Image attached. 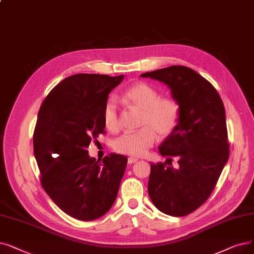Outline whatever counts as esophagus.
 Here are the masks:
<instances>
[{"label": "esophagus", "mask_w": 254, "mask_h": 254, "mask_svg": "<svg viewBox=\"0 0 254 254\" xmlns=\"http://www.w3.org/2000/svg\"><path fill=\"white\" fill-rule=\"evenodd\" d=\"M137 161H138V159H136V158H128V159H127V163H128L129 165L136 163Z\"/></svg>", "instance_id": "34e87169"}]
</instances>
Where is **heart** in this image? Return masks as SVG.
I'll list each match as a JSON object with an SVG mask.
<instances>
[{
	"label": "heart",
	"instance_id": "b5f03b06",
	"mask_svg": "<svg viewBox=\"0 0 254 254\" xmlns=\"http://www.w3.org/2000/svg\"><path fill=\"white\" fill-rule=\"evenodd\" d=\"M123 101L142 112L139 126L142 127L133 133H125L114 141L116 151L131 157H142L154 144L157 134L161 138L168 137L178 127L180 107L170 96H160L152 86L137 82L128 87L121 95ZM103 119L110 131L119 128V114L115 100L110 98L103 110Z\"/></svg>",
	"mask_w": 254,
	"mask_h": 254
}]
</instances>
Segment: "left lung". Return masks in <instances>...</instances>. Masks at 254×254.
Segmentation results:
<instances>
[{"mask_svg": "<svg viewBox=\"0 0 254 254\" xmlns=\"http://www.w3.org/2000/svg\"><path fill=\"white\" fill-rule=\"evenodd\" d=\"M167 85L180 107L179 124L159 147L164 163H150L148 194L162 213L186 216L213 192L229 157L225 109L213 85L182 65L141 74ZM176 157L179 167L167 166Z\"/></svg>", "mask_w": 254, "mask_h": 254, "instance_id": "8db88e82", "label": "left lung"}]
</instances>
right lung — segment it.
<instances>
[{
    "label": "right lung",
    "mask_w": 254,
    "mask_h": 254,
    "mask_svg": "<svg viewBox=\"0 0 254 254\" xmlns=\"http://www.w3.org/2000/svg\"><path fill=\"white\" fill-rule=\"evenodd\" d=\"M125 75L78 73L60 82L38 112L33 137L43 189L64 213L91 221L113 205L127 159L110 153L103 162L88 153L105 133L103 110Z\"/></svg>",
    "instance_id": "add662e5"
}]
</instances>
